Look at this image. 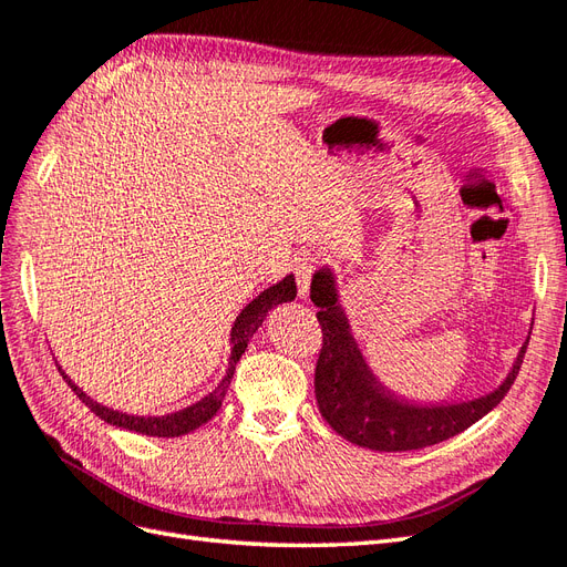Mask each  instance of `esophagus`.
Returning <instances> with one entry per match:
<instances>
[{
  "label": "esophagus",
  "mask_w": 567,
  "mask_h": 567,
  "mask_svg": "<svg viewBox=\"0 0 567 567\" xmlns=\"http://www.w3.org/2000/svg\"><path fill=\"white\" fill-rule=\"evenodd\" d=\"M317 256H311V252H305L302 258H298V265H296V279H298V290H300V298H305L309 292V284H311V277H315L317 271Z\"/></svg>",
  "instance_id": "obj_1"
}]
</instances>
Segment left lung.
Here are the masks:
<instances>
[{"label":"left lung","mask_w":567,"mask_h":567,"mask_svg":"<svg viewBox=\"0 0 567 567\" xmlns=\"http://www.w3.org/2000/svg\"><path fill=\"white\" fill-rule=\"evenodd\" d=\"M309 298L319 307L317 319L323 330V347L315 373L319 410L342 439L370 451H420L470 429L509 392L528 349L525 340L509 375L491 394L472 401L420 405L389 392L368 368L338 302L336 277L328 267L319 269L311 279Z\"/></svg>","instance_id":"8db88e82"}]
</instances>
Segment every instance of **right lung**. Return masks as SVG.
I'll list each match as a JSON object with an SVG mask.
<instances>
[{
    "mask_svg": "<svg viewBox=\"0 0 567 567\" xmlns=\"http://www.w3.org/2000/svg\"><path fill=\"white\" fill-rule=\"evenodd\" d=\"M298 296V288H296V279H292V275H288L286 279H281L279 284L269 286L267 290H262L260 296L256 300H250L244 309L241 315L237 317V321H234L231 326V333H229V344H231V354H229V365H227V373L223 378V382L213 389V392L208 396H204L202 401L192 403L183 410H175V413L171 415H159V417H145V415H126V413H120V410H112L107 405H101L97 401H93L91 396H86L80 386H76L68 375L65 370L58 365V370H61L63 380L70 384L72 392L80 396L82 403H86L91 408V413H95L101 420H105L107 424L112 426H122V429H128V432H138V434H145V436H159V439H173V436H183V434H189L194 432V429H199L202 424H206L213 415L218 413L220 405H223V399L227 394V386L231 382V375H234V368H237L241 354L248 347V340L252 338V333L262 326L267 311L271 307H277L281 302H288V300H296Z\"/></svg>",
    "mask_w": 567,
    "mask_h": 567,
    "instance_id": "1",
    "label": "right lung"
}]
</instances>
